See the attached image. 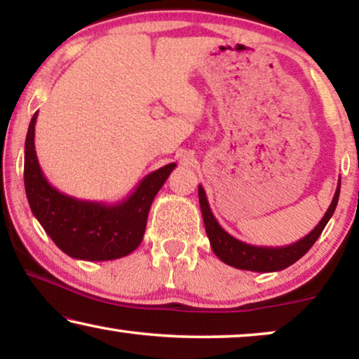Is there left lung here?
<instances>
[{"label":"left lung","instance_id":"obj_1","mask_svg":"<svg viewBox=\"0 0 359 359\" xmlns=\"http://www.w3.org/2000/svg\"><path fill=\"white\" fill-rule=\"evenodd\" d=\"M340 184L341 180H338V186L333 196L330 208L327 209L325 215H323L317 227L312 230L311 233L299 240L296 243L286 245V247H255V245H248L237 240L232 235L225 232L220 227L217 219L214 217L212 210L209 208L208 196L203 186H198L199 193V204L201 212H203L205 233H208L210 247H212L214 253L217 255L219 259H222L225 264L233 266L237 269H247V271H257V273H271V271H281V269L291 266L297 259H301L306 255L317 238L320 237L322 230L330 217L335 212V208L338 204V196H340Z\"/></svg>","mask_w":359,"mask_h":359}]
</instances>
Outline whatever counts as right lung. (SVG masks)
<instances>
[{
	"mask_svg": "<svg viewBox=\"0 0 359 359\" xmlns=\"http://www.w3.org/2000/svg\"><path fill=\"white\" fill-rule=\"evenodd\" d=\"M36 121L37 112L24 145V186L32 214L48 237L68 257L85 262H107L134 252L144 238L150 205L176 163L151 171L119 203L76 199L43 176L34 145Z\"/></svg>",
	"mask_w": 359,
	"mask_h": 359,
	"instance_id": "add662e5",
	"label": "right lung"
}]
</instances>
